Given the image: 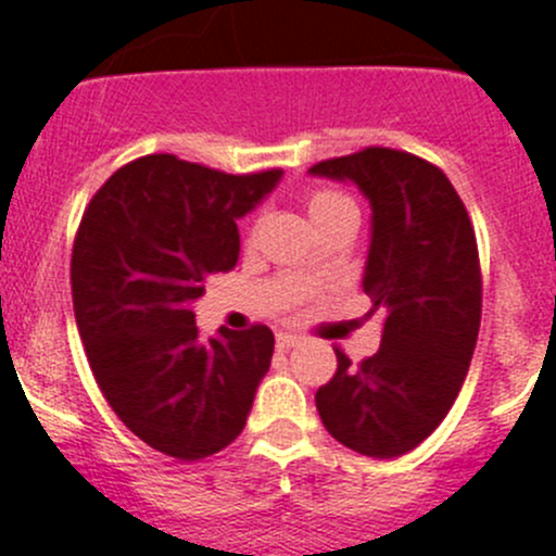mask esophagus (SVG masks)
<instances>
[{
    "label": "esophagus",
    "mask_w": 556,
    "mask_h": 556,
    "mask_svg": "<svg viewBox=\"0 0 556 556\" xmlns=\"http://www.w3.org/2000/svg\"><path fill=\"white\" fill-rule=\"evenodd\" d=\"M299 340H302V337H299V334H290V331H279V334H277V349L279 351H288V349H293V345H299Z\"/></svg>",
    "instance_id": "esophagus-1"
}]
</instances>
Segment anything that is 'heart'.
<instances>
[{
	"label": "heart",
	"instance_id": "b5f03b06",
	"mask_svg": "<svg viewBox=\"0 0 556 556\" xmlns=\"http://www.w3.org/2000/svg\"><path fill=\"white\" fill-rule=\"evenodd\" d=\"M307 211L309 219L320 222L326 216L342 214V211H356L354 200L340 189H315L307 194Z\"/></svg>",
	"mask_w": 556,
	"mask_h": 556
}]
</instances>
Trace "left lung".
<instances>
[{
  "instance_id": "obj_1",
  "label": "left lung",
  "mask_w": 556,
  "mask_h": 556,
  "mask_svg": "<svg viewBox=\"0 0 556 556\" xmlns=\"http://www.w3.org/2000/svg\"><path fill=\"white\" fill-rule=\"evenodd\" d=\"M309 175L351 180L370 202L362 288L383 315L378 354L351 365L337 351L315 406L340 444L397 458L439 428L469 372L482 313L475 227L447 175L406 150L365 148Z\"/></svg>"
}]
</instances>
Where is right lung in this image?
Here are the masks:
<instances>
[{"mask_svg": "<svg viewBox=\"0 0 556 556\" xmlns=\"http://www.w3.org/2000/svg\"><path fill=\"white\" fill-rule=\"evenodd\" d=\"M279 178L153 153L117 169L81 216L71 288L87 362L123 425L169 458L236 442L271 365L268 326L202 340L191 302L207 274L236 266V222Z\"/></svg>", "mask_w": 556, "mask_h": 556, "instance_id": "add662e5", "label": "right lung"}]
</instances>
